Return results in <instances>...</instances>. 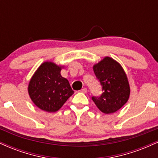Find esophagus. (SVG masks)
I'll list each match as a JSON object with an SVG mask.
<instances>
[{"instance_id": "1", "label": "esophagus", "mask_w": 158, "mask_h": 158, "mask_svg": "<svg viewBox=\"0 0 158 158\" xmlns=\"http://www.w3.org/2000/svg\"><path fill=\"white\" fill-rule=\"evenodd\" d=\"M80 91L83 94H86L87 91H88V89H87V88H82V89H81Z\"/></svg>"}]
</instances>
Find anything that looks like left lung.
<instances>
[{"label":"left lung","mask_w":158,"mask_h":158,"mask_svg":"<svg viewBox=\"0 0 158 158\" xmlns=\"http://www.w3.org/2000/svg\"><path fill=\"white\" fill-rule=\"evenodd\" d=\"M94 71L102 87L103 93L92 99L99 110L106 114L117 111L128 102L130 86L128 77L121 64L106 56L94 65Z\"/></svg>","instance_id":"obj_1"}]
</instances>
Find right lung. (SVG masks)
<instances>
[{"instance_id": "obj_1", "label": "right lung", "mask_w": 158, "mask_h": 158, "mask_svg": "<svg viewBox=\"0 0 158 158\" xmlns=\"http://www.w3.org/2000/svg\"><path fill=\"white\" fill-rule=\"evenodd\" d=\"M64 66L44 61L38 68L28 85V94L32 102L47 112L59 110L73 95L68 80L61 75Z\"/></svg>"}]
</instances>
